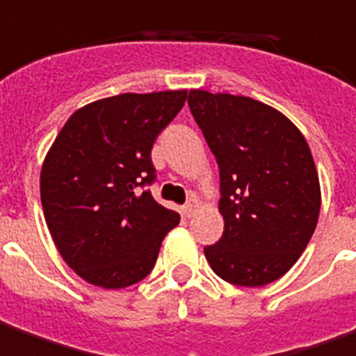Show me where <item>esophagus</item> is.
<instances>
[{
  "instance_id": "obj_1",
  "label": "esophagus",
  "mask_w": 356,
  "mask_h": 356,
  "mask_svg": "<svg viewBox=\"0 0 356 356\" xmlns=\"http://www.w3.org/2000/svg\"><path fill=\"white\" fill-rule=\"evenodd\" d=\"M195 207H197V203H195V200H192V202L186 203V205H184V207H182L184 217H192L193 213H195Z\"/></svg>"
}]
</instances>
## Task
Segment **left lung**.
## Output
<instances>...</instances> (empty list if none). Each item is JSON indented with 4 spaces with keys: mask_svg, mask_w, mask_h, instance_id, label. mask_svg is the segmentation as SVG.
Here are the masks:
<instances>
[{
    "mask_svg": "<svg viewBox=\"0 0 356 356\" xmlns=\"http://www.w3.org/2000/svg\"><path fill=\"white\" fill-rule=\"evenodd\" d=\"M188 104L220 174L225 232L203 248L211 269L232 285L273 283L318 225L322 192L310 147L285 114L250 97L193 89Z\"/></svg>",
    "mask_w": 356,
    "mask_h": 356,
    "instance_id": "obj_1",
    "label": "left lung"
}]
</instances>
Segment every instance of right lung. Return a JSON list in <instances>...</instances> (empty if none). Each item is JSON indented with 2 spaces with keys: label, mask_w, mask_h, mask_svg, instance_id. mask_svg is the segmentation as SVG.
Wrapping results in <instances>:
<instances>
[{
  "label": "right lung",
  "mask_w": 356,
  "mask_h": 356,
  "mask_svg": "<svg viewBox=\"0 0 356 356\" xmlns=\"http://www.w3.org/2000/svg\"><path fill=\"white\" fill-rule=\"evenodd\" d=\"M188 90L124 92L73 112L40 172L44 219L63 261L90 285L145 279L180 215L141 188L154 180L151 149Z\"/></svg>",
  "instance_id": "add662e5"
}]
</instances>
